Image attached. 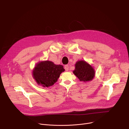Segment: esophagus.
I'll list each match as a JSON object with an SVG mask.
<instances>
[{
  "label": "esophagus",
  "instance_id": "esophagus-1",
  "mask_svg": "<svg viewBox=\"0 0 129 129\" xmlns=\"http://www.w3.org/2000/svg\"><path fill=\"white\" fill-rule=\"evenodd\" d=\"M64 68H65L66 71H68V70H69V66L68 65H66L64 66Z\"/></svg>",
  "mask_w": 129,
  "mask_h": 129
}]
</instances>
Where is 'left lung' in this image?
I'll use <instances>...</instances> for the list:
<instances>
[{"label": "left lung", "mask_w": 129, "mask_h": 129, "mask_svg": "<svg viewBox=\"0 0 129 129\" xmlns=\"http://www.w3.org/2000/svg\"><path fill=\"white\" fill-rule=\"evenodd\" d=\"M73 73L80 81L84 82L92 81L95 75L94 68L84 60L78 61L76 63Z\"/></svg>", "instance_id": "8db88e82"}]
</instances>
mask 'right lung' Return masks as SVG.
Wrapping results in <instances>:
<instances>
[{
    "label": "right lung",
    "instance_id": "1",
    "mask_svg": "<svg viewBox=\"0 0 129 129\" xmlns=\"http://www.w3.org/2000/svg\"><path fill=\"white\" fill-rule=\"evenodd\" d=\"M65 69L61 65L54 64L50 61L38 62L33 69L32 76L38 85L49 87L57 82Z\"/></svg>",
    "mask_w": 129,
    "mask_h": 129
}]
</instances>
